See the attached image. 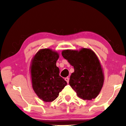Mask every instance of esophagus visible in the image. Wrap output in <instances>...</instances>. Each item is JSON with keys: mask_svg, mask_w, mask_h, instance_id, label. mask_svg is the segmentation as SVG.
<instances>
[{"mask_svg": "<svg viewBox=\"0 0 126 126\" xmlns=\"http://www.w3.org/2000/svg\"><path fill=\"white\" fill-rule=\"evenodd\" d=\"M65 80L67 82V83H68L69 81V77H66V78L65 79Z\"/></svg>", "mask_w": 126, "mask_h": 126, "instance_id": "1", "label": "esophagus"}]
</instances>
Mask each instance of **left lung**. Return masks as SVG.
Returning <instances> with one entry per match:
<instances>
[{
  "instance_id": "8db88e82",
  "label": "left lung",
  "mask_w": 126,
  "mask_h": 126,
  "mask_svg": "<svg viewBox=\"0 0 126 126\" xmlns=\"http://www.w3.org/2000/svg\"><path fill=\"white\" fill-rule=\"evenodd\" d=\"M62 56L73 66L69 85L77 96L83 100H91L98 96L104 84L102 67L95 53L91 49L79 50H63Z\"/></svg>"
}]
</instances>
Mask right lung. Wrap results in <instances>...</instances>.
I'll use <instances>...</instances> for the list:
<instances>
[{"label":"right lung","mask_w":126,"mask_h":126,"mask_svg":"<svg viewBox=\"0 0 126 126\" xmlns=\"http://www.w3.org/2000/svg\"><path fill=\"white\" fill-rule=\"evenodd\" d=\"M59 54L50 49H40L32 58L30 74L33 90L45 102L54 101L67 82L60 76L56 66Z\"/></svg>","instance_id":"add662e5"}]
</instances>
